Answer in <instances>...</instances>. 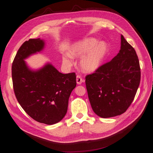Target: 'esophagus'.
<instances>
[{
    "label": "esophagus",
    "instance_id": "obj_1",
    "mask_svg": "<svg viewBox=\"0 0 153 153\" xmlns=\"http://www.w3.org/2000/svg\"><path fill=\"white\" fill-rule=\"evenodd\" d=\"M76 83L78 85H81L82 82H83V80L82 79V78L80 76V75H77L76 76Z\"/></svg>",
    "mask_w": 153,
    "mask_h": 153
}]
</instances>
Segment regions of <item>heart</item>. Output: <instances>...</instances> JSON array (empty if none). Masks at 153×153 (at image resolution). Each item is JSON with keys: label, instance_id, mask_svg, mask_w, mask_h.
I'll list each match as a JSON object with an SVG mask.
<instances>
[{"label": "heart", "instance_id": "obj_1", "mask_svg": "<svg viewBox=\"0 0 153 153\" xmlns=\"http://www.w3.org/2000/svg\"><path fill=\"white\" fill-rule=\"evenodd\" d=\"M108 52V46L104 41L99 42L94 38H86L75 42L69 49L70 54L63 58V63L66 67L73 65V58H80L79 66L83 72L91 73L99 70Z\"/></svg>", "mask_w": 153, "mask_h": 153}]
</instances>
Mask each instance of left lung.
I'll return each mask as SVG.
<instances>
[{
	"label": "left lung",
	"instance_id": "8db88e82",
	"mask_svg": "<svg viewBox=\"0 0 153 153\" xmlns=\"http://www.w3.org/2000/svg\"><path fill=\"white\" fill-rule=\"evenodd\" d=\"M120 39V50L117 55L85 78L91 107L102 118L124 113L132 102L140 83L136 52L123 35Z\"/></svg>",
	"mask_w": 153,
	"mask_h": 153
}]
</instances>
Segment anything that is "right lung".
<instances>
[{
  "label": "right lung",
  "instance_id": "1",
  "mask_svg": "<svg viewBox=\"0 0 153 153\" xmlns=\"http://www.w3.org/2000/svg\"><path fill=\"white\" fill-rule=\"evenodd\" d=\"M45 47V41L40 38L24 42L13 63L12 76L16 99L24 111L40 123L52 125L67 112L76 75L63 74L50 62L37 70L29 67L25 59L41 53Z\"/></svg>",
  "mask_w": 153,
  "mask_h": 153
}]
</instances>
